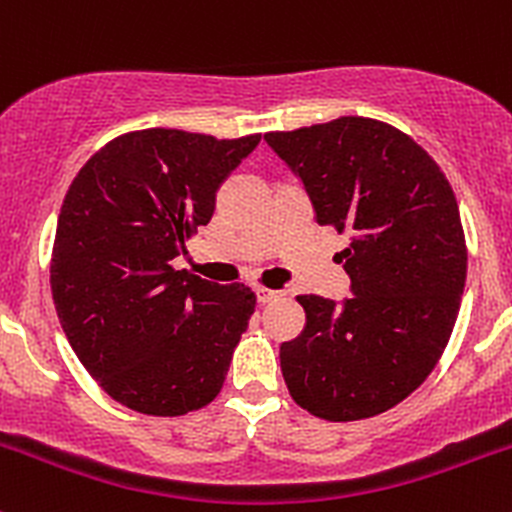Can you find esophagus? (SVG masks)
I'll return each instance as SVG.
<instances>
[{"label":"esophagus","mask_w":512,"mask_h":512,"mask_svg":"<svg viewBox=\"0 0 512 512\" xmlns=\"http://www.w3.org/2000/svg\"><path fill=\"white\" fill-rule=\"evenodd\" d=\"M280 297V292H275V289H267V287H257V302L260 304H270L272 299Z\"/></svg>","instance_id":"obj_1"}]
</instances>
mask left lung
I'll use <instances>...</instances> for the list:
<instances>
[{
  "label": "left lung",
  "instance_id": "left-lung-1",
  "mask_svg": "<svg viewBox=\"0 0 512 512\" xmlns=\"http://www.w3.org/2000/svg\"><path fill=\"white\" fill-rule=\"evenodd\" d=\"M265 141L304 183L317 223L352 235L337 257L352 297H297L307 324L280 347L289 394L327 421L384 414L426 381L456 324L468 265L456 195L414 138L374 118Z\"/></svg>",
  "mask_w": 512,
  "mask_h": 512
}]
</instances>
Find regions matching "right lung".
<instances>
[{
    "label": "right lung",
    "mask_w": 512,
    "mask_h": 512,
    "mask_svg": "<svg viewBox=\"0 0 512 512\" xmlns=\"http://www.w3.org/2000/svg\"><path fill=\"white\" fill-rule=\"evenodd\" d=\"M260 136L218 141L146 128L86 160L56 223L51 294L61 329L103 391L148 416H183L220 394L255 292L170 262L208 225L227 175Z\"/></svg>",
    "instance_id": "obj_1"
}]
</instances>
